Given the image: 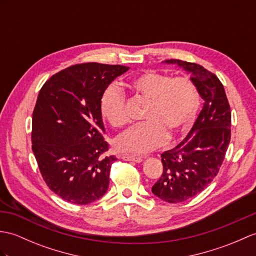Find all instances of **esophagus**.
<instances>
[{"label": "esophagus", "mask_w": 256, "mask_h": 256, "mask_svg": "<svg viewBox=\"0 0 256 256\" xmlns=\"http://www.w3.org/2000/svg\"><path fill=\"white\" fill-rule=\"evenodd\" d=\"M121 159L126 160V162H142V159L140 157H136V156H130V155H121Z\"/></svg>", "instance_id": "1"}]
</instances>
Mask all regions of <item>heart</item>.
Masks as SVG:
<instances>
[{"label":"heart","mask_w":256,"mask_h":256,"mask_svg":"<svg viewBox=\"0 0 256 256\" xmlns=\"http://www.w3.org/2000/svg\"><path fill=\"white\" fill-rule=\"evenodd\" d=\"M128 87L147 101L140 124L118 135L116 150L142 155L162 146L167 138L186 132L192 126L200 104L198 88L188 76L145 72L133 77ZM100 111L114 128L128 123L126 96L120 88L111 85L100 99Z\"/></svg>","instance_id":"1"}]
</instances>
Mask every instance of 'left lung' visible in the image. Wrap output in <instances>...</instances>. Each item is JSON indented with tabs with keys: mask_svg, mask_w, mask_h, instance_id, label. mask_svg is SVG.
Returning a JSON list of instances; mask_svg holds the SVG:
<instances>
[{
	"mask_svg": "<svg viewBox=\"0 0 256 256\" xmlns=\"http://www.w3.org/2000/svg\"><path fill=\"white\" fill-rule=\"evenodd\" d=\"M191 74L203 108L186 138L162 154V174L152 192L168 203H180L200 193L218 174L231 136V112L218 77L202 65L166 60Z\"/></svg>",
	"mask_w": 256,
	"mask_h": 256,
	"instance_id": "obj_1",
	"label": "left lung"
}]
</instances>
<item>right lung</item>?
<instances>
[{
    "label": "right lung",
    "instance_id": "obj_1",
    "mask_svg": "<svg viewBox=\"0 0 256 256\" xmlns=\"http://www.w3.org/2000/svg\"><path fill=\"white\" fill-rule=\"evenodd\" d=\"M130 68L82 63L65 68L40 89L32 112V152L51 191L72 204L99 200L111 164L100 111L104 92Z\"/></svg>",
    "mask_w": 256,
    "mask_h": 256
}]
</instances>
